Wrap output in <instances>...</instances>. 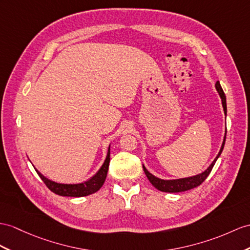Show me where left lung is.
<instances>
[{
  "mask_svg": "<svg viewBox=\"0 0 250 250\" xmlns=\"http://www.w3.org/2000/svg\"><path fill=\"white\" fill-rule=\"evenodd\" d=\"M215 89L220 94V97L222 100V105L224 108V112L225 115H227V104H226V95H225L224 91L221 87L220 82H216L215 83ZM226 132L227 130H225V136H224V140L223 143L221 146V149L218 151L217 156L215 157V159L213 160V162L208 167V168L205 169L203 173L197 174L195 176H191V177H186V178H178V179H161L156 177L155 175H153L151 173H149L146 167H144L143 164V171L146 175V177L148 178V180L150 181V184L153 185L157 190H159L161 192H167V193H178V192H185L188 190H191V188H194L198 187L199 185H202L203 182L205 181V179L208 177L209 174L211 173L213 167L216 162V160L218 159V157L221 156L222 151L224 149V145H225V141H226Z\"/></svg>",
  "mask_w": 250,
  "mask_h": 250,
  "instance_id": "obj_1",
  "label": "left lung"
}]
</instances>
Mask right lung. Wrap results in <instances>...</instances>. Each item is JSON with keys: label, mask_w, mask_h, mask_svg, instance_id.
<instances>
[{"label": "right lung", "mask_w": 250, "mask_h": 250, "mask_svg": "<svg viewBox=\"0 0 250 250\" xmlns=\"http://www.w3.org/2000/svg\"><path fill=\"white\" fill-rule=\"evenodd\" d=\"M109 162H110V145L108 147V153L106 156V159L103 163L101 168L97 171V173L92 176L87 181L81 182V184H59V182H55L51 179L46 178L45 176L42 175L37 168L36 172L38 173L39 177L44 182L45 186L50 188L52 192L60 196H70V197H83L88 196L90 194H93L97 192L104 185V182L107 177Z\"/></svg>", "instance_id": "obj_1"}]
</instances>
